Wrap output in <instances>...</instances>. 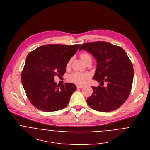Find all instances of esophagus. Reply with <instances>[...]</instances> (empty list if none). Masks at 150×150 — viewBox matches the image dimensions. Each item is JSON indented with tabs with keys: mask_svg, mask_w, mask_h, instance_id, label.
Wrapping results in <instances>:
<instances>
[{
	"mask_svg": "<svg viewBox=\"0 0 150 150\" xmlns=\"http://www.w3.org/2000/svg\"><path fill=\"white\" fill-rule=\"evenodd\" d=\"M76 87H77L78 88H83V85H77Z\"/></svg>",
	"mask_w": 150,
	"mask_h": 150,
	"instance_id": "obj_1",
	"label": "esophagus"
}]
</instances>
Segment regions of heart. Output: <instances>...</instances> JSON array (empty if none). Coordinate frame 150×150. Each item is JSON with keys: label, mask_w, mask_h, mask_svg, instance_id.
Masks as SVG:
<instances>
[{"label": "heart", "mask_w": 150, "mask_h": 150, "mask_svg": "<svg viewBox=\"0 0 150 150\" xmlns=\"http://www.w3.org/2000/svg\"><path fill=\"white\" fill-rule=\"evenodd\" d=\"M81 58L83 60V62H86L88 59H91V56L85 52H83L81 54ZM72 62V59H71L67 63V67H70ZM90 75L88 73L85 72H81L75 71L71 74L68 76V80L70 82L77 83V84H83L85 82V81L89 78Z\"/></svg>", "instance_id": "b5f03b06"}]
</instances>
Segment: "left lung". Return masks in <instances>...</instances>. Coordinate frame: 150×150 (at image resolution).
Instances as JSON below:
<instances>
[{
	"label": "left lung",
	"mask_w": 150,
	"mask_h": 150,
	"mask_svg": "<svg viewBox=\"0 0 150 150\" xmlns=\"http://www.w3.org/2000/svg\"><path fill=\"white\" fill-rule=\"evenodd\" d=\"M85 50L96 59L93 77L98 82H107V87L92 86L93 93L86 102L94 110L110 112L120 107L131 92L134 69L124 50L104 41L85 43L79 50Z\"/></svg>",
	"instance_id": "left-lung-1"
}]
</instances>
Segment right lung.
<instances>
[{
	"label": "right lung",
	"instance_id": "obj_1",
	"mask_svg": "<svg viewBox=\"0 0 150 150\" xmlns=\"http://www.w3.org/2000/svg\"><path fill=\"white\" fill-rule=\"evenodd\" d=\"M80 46L45 45L28 55L21 81L28 98L36 108L51 112L67 106L76 87L71 83L57 85L54 77L64 75L68 62Z\"/></svg>",
	"mask_w": 150,
	"mask_h": 150
}]
</instances>
